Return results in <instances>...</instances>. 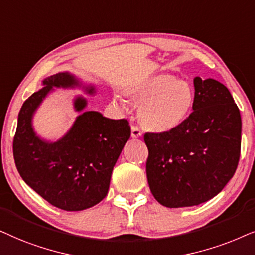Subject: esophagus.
<instances>
[{"instance_id": "esophagus-1", "label": "esophagus", "mask_w": 255, "mask_h": 255, "mask_svg": "<svg viewBox=\"0 0 255 255\" xmlns=\"http://www.w3.org/2000/svg\"><path fill=\"white\" fill-rule=\"evenodd\" d=\"M142 136V130L137 126H131V137L133 138H138Z\"/></svg>"}]
</instances>
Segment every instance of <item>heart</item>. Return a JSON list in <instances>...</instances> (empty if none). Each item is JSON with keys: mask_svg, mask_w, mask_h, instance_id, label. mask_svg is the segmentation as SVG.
I'll use <instances>...</instances> for the list:
<instances>
[{"mask_svg": "<svg viewBox=\"0 0 255 255\" xmlns=\"http://www.w3.org/2000/svg\"><path fill=\"white\" fill-rule=\"evenodd\" d=\"M125 93L135 103H141L138 120L145 129L154 133H169L181 127L196 103L192 85L169 73L135 81L126 87ZM113 101L120 105L118 98Z\"/></svg>", "mask_w": 255, "mask_h": 255, "instance_id": "1", "label": "heart"}]
</instances>
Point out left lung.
Listing matches in <instances>:
<instances>
[{"label":"left lung","instance_id":"1","mask_svg":"<svg viewBox=\"0 0 255 255\" xmlns=\"http://www.w3.org/2000/svg\"><path fill=\"white\" fill-rule=\"evenodd\" d=\"M196 103L184 124L147 133L145 164L152 196L167 208L199 205L222 191L238 167L242 117L225 85L193 79Z\"/></svg>","mask_w":255,"mask_h":255}]
</instances>
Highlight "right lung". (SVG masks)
Returning <instances> with one entry per match:
<instances>
[{
    "label": "right lung",
    "mask_w": 255,
    "mask_h": 255,
    "mask_svg": "<svg viewBox=\"0 0 255 255\" xmlns=\"http://www.w3.org/2000/svg\"><path fill=\"white\" fill-rule=\"evenodd\" d=\"M43 86L19 111L12 143L17 170L30 188L56 208H92L107 195L112 171L130 137V126L126 119L112 120L99 112L84 111L87 101L77 97L74 110L81 114L70 130L54 142L43 140L33 130L32 118L53 87H83L87 94L96 93L93 85L85 86L69 72L45 78Z\"/></svg>",
    "instance_id": "1"
}]
</instances>
